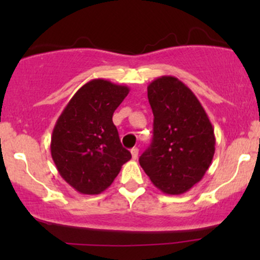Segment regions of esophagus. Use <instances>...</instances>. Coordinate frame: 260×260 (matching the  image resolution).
Returning a JSON list of instances; mask_svg holds the SVG:
<instances>
[{"instance_id":"34e87169","label":"esophagus","mask_w":260,"mask_h":260,"mask_svg":"<svg viewBox=\"0 0 260 260\" xmlns=\"http://www.w3.org/2000/svg\"><path fill=\"white\" fill-rule=\"evenodd\" d=\"M138 153H139V149L138 148L131 149V154H132L133 160H137V157H138Z\"/></svg>"}]
</instances>
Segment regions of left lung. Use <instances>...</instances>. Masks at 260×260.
Segmentation results:
<instances>
[{
	"label": "left lung",
	"instance_id": "8db88e82",
	"mask_svg": "<svg viewBox=\"0 0 260 260\" xmlns=\"http://www.w3.org/2000/svg\"><path fill=\"white\" fill-rule=\"evenodd\" d=\"M154 115L153 142L139 164L157 189L178 196L198 183L211 165L215 134L194 92L172 76L148 85Z\"/></svg>",
	"mask_w": 260,
	"mask_h": 260
}]
</instances>
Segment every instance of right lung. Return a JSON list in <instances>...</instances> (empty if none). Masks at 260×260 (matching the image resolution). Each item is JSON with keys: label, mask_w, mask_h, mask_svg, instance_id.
I'll list each match as a JSON object with an SVG mask.
<instances>
[{"label": "right lung", "mask_w": 260, "mask_h": 260, "mask_svg": "<svg viewBox=\"0 0 260 260\" xmlns=\"http://www.w3.org/2000/svg\"><path fill=\"white\" fill-rule=\"evenodd\" d=\"M128 92L127 85L92 79L78 89L56 121L52 160L61 177L82 194L104 192L132 157L112 122Z\"/></svg>", "instance_id": "add662e5"}]
</instances>
